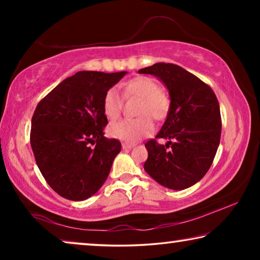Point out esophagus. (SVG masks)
<instances>
[{
  "mask_svg": "<svg viewBox=\"0 0 260 260\" xmlns=\"http://www.w3.org/2000/svg\"><path fill=\"white\" fill-rule=\"evenodd\" d=\"M122 149H132L134 147V144H131V143H122L121 144Z\"/></svg>",
  "mask_w": 260,
  "mask_h": 260,
  "instance_id": "esophagus-1",
  "label": "esophagus"
}]
</instances>
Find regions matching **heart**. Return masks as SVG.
<instances>
[{
    "label": "heart",
    "mask_w": 260,
    "mask_h": 260,
    "mask_svg": "<svg viewBox=\"0 0 260 260\" xmlns=\"http://www.w3.org/2000/svg\"><path fill=\"white\" fill-rule=\"evenodd\" d=\"M126 98L135 96L141 100L138 114L142 116L136 119H121L109 126L108 133L113 139L125 142H136L143 136L152 133L153 124L150 118L161 120L170 110V99L159 89L158 83L149 77H136L127 81L124 86ZM121 99L118 91L111 88L103 98V112L110 120H114L120 114Z\"/></svg>",
    "instance_id": "heart-1"
}]
</instances>
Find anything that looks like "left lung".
Here are the masks:
<instances>
[{"label":"left lung","instance_id":"left-lung-1","mask_svg":"<svg viewBox=\"0 0 260 260\" xmlns=\"http://www.w3.org/2000/svg\"><path fill=\"white\" fill-rule=\"evenodd\" d=\"M164 83L170 95V110L156 139L146 143L144 170L161 186L182 190L204 177L217 153L221 118L213 90L178 65L156 63L139 70Z\"/></svg>","mask_w":260,"mask_h":260}]
</instances>
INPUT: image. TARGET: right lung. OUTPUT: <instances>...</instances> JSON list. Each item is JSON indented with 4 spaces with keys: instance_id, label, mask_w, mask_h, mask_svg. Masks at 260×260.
Returning <instances> with one entry per match:
<instances>
[{
    "instance_id": "add662e5",
    "label": "right lung",
    "mask_w": 260,
    "mask_h": 260,
    "mask_svg": "<svg viewBox=\"0 0 260 260\" xmlns=\"http://www.w3.org/2000/svg\"><path fill=\"white\" fill-rule=\"evenodd\" d=\"M126 73L77 72L35 109L30 128L35 161L47 183L64 199L83 201L98 192L121 150L119 141L104 136L103 98Z\"/></svg>"
}]
</instances>
